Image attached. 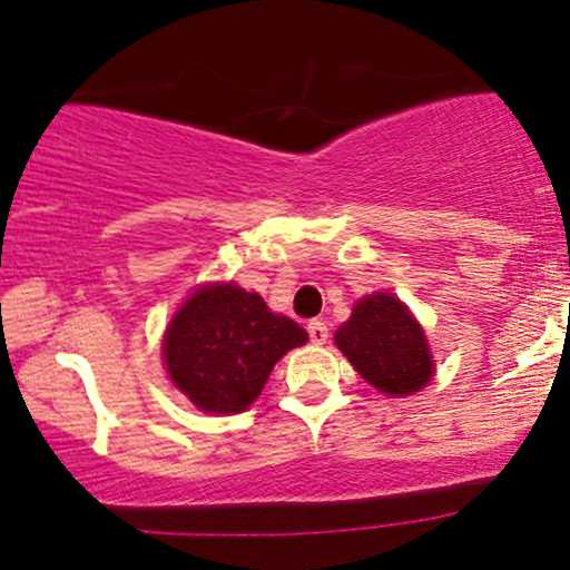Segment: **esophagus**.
Returning <instances> with one entry per match:
<instances>
[{"label":"esophagus","instance_id":"34e87169","mask_svg":"<svg viewBox=\"0 0 570 570\" xmlns=\"http://www.w3.org/2000/svg\"><path fill=\"white\" fill-rule=\"evenodd\" d=\"M307 334H311L313 345H324L328 340V326L324 321H311V324H307Z\"/></svg>","mask_w":570,"mask_h":570}]
</instances>
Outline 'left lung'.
Segmentation results:
<instances>
[{
    "label": "left lung",
    "mask_w": 570,
    "mask_h": 570,
    "mask_svg": "<svg viewBox=\"0 0 570 570\" xmlns=\"http://www.w3.org/2000/svg\"><path fill=\"white\" fill-rule=\"evenodd\" d=\"M334 342L368 385L390 395H411L433 376V361L422 326L409 307L390 294L358 299Z\"/></svg>",
    "instance_id": "left-lung-1"
}]
</instances>
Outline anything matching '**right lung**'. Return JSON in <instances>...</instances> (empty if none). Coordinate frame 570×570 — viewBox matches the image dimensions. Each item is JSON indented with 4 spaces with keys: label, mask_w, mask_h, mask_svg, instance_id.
I'll return each instance as SVG.
<instances>
[{
    "label": "right lung",
    "mask_w": 570,
    "mask_h": 570,
    "mask_svg": "<svg viewBox=\"0 0 570 570\" xmlns=\"http://www.w3.org/2000/svg\"><path fill=\"white\" fill-rule=\"evenodd\" d=\"M305 340V328L267 311L259 294L217 284L177 311L164 337V363L198 409L236 414L259 395L281 355Z\"/></svg>",
    "instance_id": "obj_1"
}]
</instances>
